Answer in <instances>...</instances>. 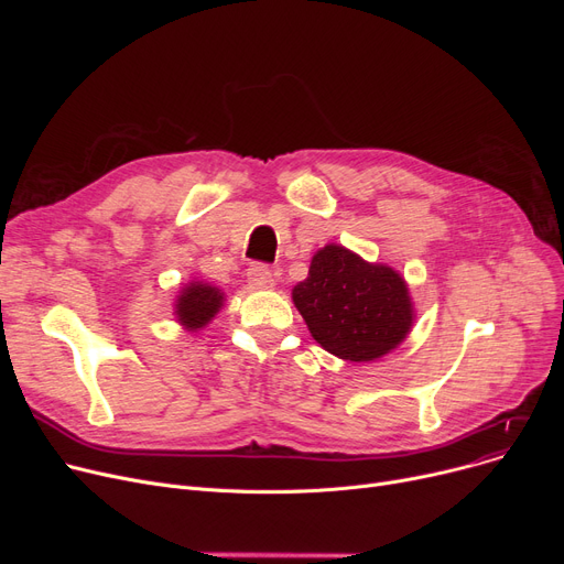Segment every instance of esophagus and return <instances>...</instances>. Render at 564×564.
<instances>
[{
	"label": "esophagus",
	"mask_w": 564,
	"mask_h": 564,
	"mask_svg": "<svg viewBox=\"0 0 564 564\" xmlns=\"http://www.w3.org/2000/svg\"><path fill=\"white\" fill-rule=\"evenodd\" d=\"M247 276H249V285L253 290H270V288H274V274H272L270 267L251 264Z\"/></svg>",
	"instance_id": "esophagus-1"
}]
</instances>
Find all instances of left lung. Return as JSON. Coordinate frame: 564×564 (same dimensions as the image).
I'll return each mask as SVG.
<instances>
[{"label":"left lung","mask_w":564,"mask_h":564,"mask_svg":"<svg viewBox=\"0 0 564 564\" xmlns=\"http://www.w3.org/2000/svg\"><path fill=\"white\" fill-rule=\"evenodd\" d=\"M292 302L311 336L345 361L381 359L413 324L409 288L393 267L368 262L340 245L313 256L308 276L292 288Z\"/></svg>","instance_id":"8db88e82"}]
</instances>
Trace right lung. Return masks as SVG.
<instances>
[{
  "instance_id": "obj_1",
  "label": "right lung",
  "mask_w": 564,
  "mask_h": 564,
  "mask_svg": "<svg viewBox=\"0 0 564 564\" xmlns=\"http://www.w3.org/2000/svg\"><path fill=\"white\" fill-rule=\"evenodd\" d=\"M224 292L210 283L192 281L175 300V317L187 332H198L221 311Z\"/></svg>"
}]
</instances>
